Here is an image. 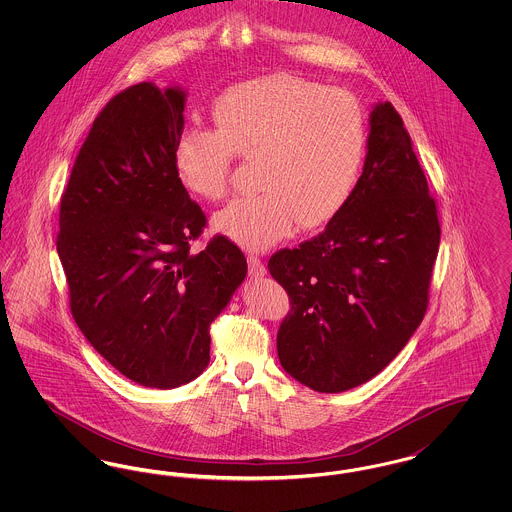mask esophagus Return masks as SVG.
Listing matches in <instances>:
<instances>
[{
	"label": "esophagus",
	"instance_id": "obj_1",
	"mask_svg": "<svg viewBox=\"0 0 512 512\" xmlns=\"http://www.w3.org/2000/svg\"><path fill=\"white\" fill-rule=\"evenodd\" d=\"M247 265H249V274L255 278H261L267 274V268L257 255H247Z\"/></svg>",
	"mask_w": 512,
	"mask_h": 512
}]
</instances>
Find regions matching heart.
<instances>
[{"mask_svg": "<svg viewBox=\"0 0 512 512\" xmlns=\"http://www.w3.org/2000/svg\"><path fill=\"white\" fill-rule=\"evenodd\" d=\"M215 130L184 128L172 149L180 186L217 201L232 159L257 161L255 190L213 217V230L245 249H265L299 228L334 219L353 194L366 149L359 101L293 74L245 80L215 99Z\"/></svg>", "mask_w": 512, "mask_h": 512, "instance_id": "heart-1", "label": "heart"}]
</instances>
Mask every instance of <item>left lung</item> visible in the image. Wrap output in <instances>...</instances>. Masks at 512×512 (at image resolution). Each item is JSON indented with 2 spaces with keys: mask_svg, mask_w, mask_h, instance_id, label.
I'll list each match as a JSON object with an SVG mask.
<instances>
[{
  "mask_svg": "<svg viewBox=\"0 0 512 512\" xmlns=\"http://www.w3.org/2000/svg\"><path fill=\"white\" fill-rule=\"evenodd\" d=\"M439 234L411 136L390 101H378L363 174L343 209L317 238L268 261L292 303L276 338L284 370L311 390L340 393L390 365L426 313Z\"/></svg>",
  "mask_w": 512,
  "mask_h": 512,
  "instance_id": "8db88e82",
  "label": "left lung"
}]
</instances>
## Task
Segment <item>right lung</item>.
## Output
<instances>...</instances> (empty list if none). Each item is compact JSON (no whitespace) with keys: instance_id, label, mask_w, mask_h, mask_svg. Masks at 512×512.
I'll use <instances>...</instances> for the list:
<instances>
[{"instance_id":"right-lung-1","label":"right lung","mask_w":512,"mask_h":512,"mask_svg":"<svg viewBox=\"0 0 512 512\" xmlns=\"http://www.w3.org/2000/svg\"><path fill=\"white\" fill-rule=\"evenodd\" d=\"M186 92L140 82L111 99L74 161L57 253L74 320L132 382L171 390L209 365V326L247 274L224 236L190 251L205 215L180 186L172 149Z\"/></svg>"}]
</instances>
